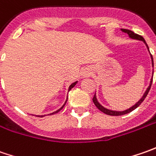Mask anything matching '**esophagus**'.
Listing matches in <instances>:
<instances>
[{
  "mask_svg": "<svg viewBox=\"0 0 156 156\" xmlns=\"http://www.w3.org/2000/svg\"><path fill=\"white\" fill-rule=\"evenodd\" d=\"M91 74L92 73H91L90 69L85 68V69H82V71H81V77L82 78H87V77H89L91 75Z\"/></svg>",
  "mask_w": 156,
  "mask_h": 156,
  "instance_id": "esophagus-1",
  "label": "esophagus"
}]
</instances>
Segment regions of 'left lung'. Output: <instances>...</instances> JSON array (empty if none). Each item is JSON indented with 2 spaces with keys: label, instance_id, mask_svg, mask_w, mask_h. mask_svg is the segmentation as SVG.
<instances>
[{
  "label": "left lung",
  "instance_id": "obj_1",
  "mask_svg": "<svg viewBox=\"0 0 156 156\" xmlns=\"http://www.w3.org/2000/svg\"><path fill=\"white\" fill-rule=\"evenodd\" d=\"M122 32L124 33H127L129 34V38H131V39H134V40H138V41H143L144 42V44L146 45L147 47V50L149 52V48H148V46L147 45V43H146V41H145V40L143 39V37L141 36V35H139V34H135L133 31H131V30H129V29H124V28H122L121 29ZM149 54H150V52H149ZM150 57H151V61H152V67L154 68V61H153V56L151 55V54H150ZM154 75V69H153V72H152V75ZM152 81H153V77L151 78V80H150V83H149V86L147 87V88L146 89V91H145V93L143 94V95H142V97H141V99L139 100L135 105H133L132 107H130L128 109H126V110H123V111H116V110H111V109H108V108H104L102 105H101L99 103V101H97V98H96V95L94 94V96L93 98V101L94 105L96 106V108L101 110V112H103L104 114L106 115H114V116H118V115H126V114H129L130 112H132L133 110H135V108H137L141 104V102L144 101V99L146 98V96L147 95V94L149 92V90H150V87H151V85H152Z\"/></svg>",
  "mask_w": 156,
  "mask_h": 156
}]
</instances>
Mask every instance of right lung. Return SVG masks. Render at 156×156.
I'll return each instance as SVG.
<instances>
[{"label": "right lung", "instance_id": "add662e5", "mask_svg": "<svg viewBox=\"0 0 156 156\" xmlns=\"http://www.w3.org/2000/svg\"><path fill=\"white\" fill-rule=\"evenodd\" d=\"M77 82H78V81H75V82H74V83H72V84H71V85L69 86V91H70V90H71V89H72L73 87H75V85H76V83H77ZM67 101H68V97H67V99H66V101H65V103H64V104H63L62 106V107H61V108H60L58 109V110L55 111V112H53V113H51L50 115H54V114H56V113H58V112L61 110V109H62V108H63V107H64V106H65V104H66V102H67ZM37 116H38V117H43V116H45V115H37Z\"/></svg>", "mask_w": 156, "mask_h": 156}]
</instances>
